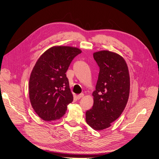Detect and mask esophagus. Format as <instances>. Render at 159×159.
<instances>
[{
	"label": "esophagus",
	"instance_id": "esophagus-1",
	"mask_svg": "<svg viewBox=\"0 0 159 159\" xmlns=\"http://www.w3.org/2000/svg\"><path fill=\"white\" fill-rule=\"evenodd\" d=\"M83 96H84V94H79V95L77 96V99H81Z\"/></svg>",
	"mask_w": 159,
	"mask_h": 159
}]
</instances>
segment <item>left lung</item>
<instances>
[{
    "label": "left lung",
    "mask_w": 159,
    "mask_h": 159,
    "mask_svg": "<svg viewBox=\"0 0 159 159\" xmlns=\"http://www.w3.org/2000/svg\"><path fill=\"white\" fill-rule=\"evenodd\" d=\"M99 66L94 104L85 113L87 123L100 131L111 126L122 114L127 104L130 88L128 68L119 54L107 50L93 53Z\"/></svg>",
    "instance_id": "left-lung-1"
}]
</instances>
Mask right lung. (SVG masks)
Masks as SVG:
<instances>
[{
	"mask_svg": "<svg viewBox=\"0 0 159 159\" xmlns=\"http://www.w3.org/2000/svg\"><path fill=\"white\" fill-rule=\"evenodd\" d=\"M82 51L75 47L55 46L37 60L29 81L31 106L43 120H58L74 98L65 74L72 60Z\"/></svg>",
	"mask_w": 159,
	"mask_h": 159,
	"instance_id": "1",
	"label": "right lung"
}]
</instances>
